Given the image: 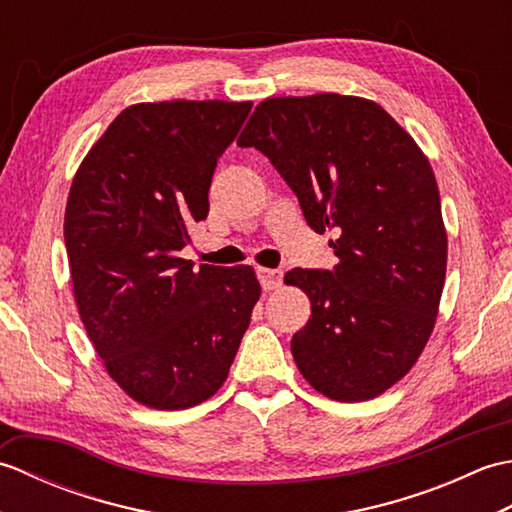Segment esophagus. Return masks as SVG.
I'll return each mask as SVG.
<instances>
[{
  "label": "esophagus",
  "mask_w": 512,
  "mask_h": 512,
  "mask_svg": "<svg viewBox=\"0 0 512 512\" xmlns=\"http://www.w3.org/2000/svg\"><path fill=\"white\" fill-rule=\"evenodd\" d=\"M257 277L264 290H277L284 281V273L279 268H257Z\"/></svg>",
  "instance_id": "1"
}]
</instances>
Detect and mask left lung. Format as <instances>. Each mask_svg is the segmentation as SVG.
Instances as JSON below:
<instances>
[{"label": "left lung", "instance_id": "obj_1", "mask_svg": "<svg viewBox=\"0 0 512 512\" xmlns=\"http://www.w3.org/2000/svg\"><path fill=\"white\" fill-rule=\"evenodd\" d=\"M237 145L273 162L310 228L336 233L332 270L286 275L312 308L290 341L299 372L332 400L380 396L416 365L447 275L427 156L378 103L330 92L262 101Z\"/></svg>", "mask_w": 512, "mask_h": 512}]
</instances>
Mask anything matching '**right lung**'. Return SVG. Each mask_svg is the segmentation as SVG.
Returning <instances> with one entry per match:
<instances>
[{"label":"right lung","mask_w":512,"mask_h":512,"mask_svg":"<svg viewBox=\"0 0 512 512\" xmlns=\"http://www.w3.org/2000/svg\"><path fill=\"white\" fill-rule=\"evenodd\" d=\"M253 103L129 105L83 158L63 237L74 301L107 374L154 409L224 385L262 295L250 266L193 270L178 253L209 215L217 158Z\"/></svg>","instance_id":"1"}]
</instances>
